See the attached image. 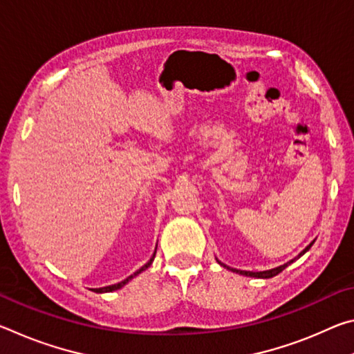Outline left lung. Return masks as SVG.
I'll return each instance as SVG.
<instances>
[{
	"instance_id": "8db88e82",
	"label": "left lung",
	"mask_w": 354,
	"mask_h": 354,
	"mask_svg": "<svg viewBox=\"0 0 354 354\" xmlns=\"http://www.w3.org/2000/svg\"><path fill=\"white\" fill-rule=\"evenodd\" d=\"M313 243L314 242H310L306 248H304L301 253L298 254V257H301L304 253H306V251L313 247ZM298 257H295V259H298ZM295 259H292V261H289L287 263H284V266H279V267H277V268H272V270H266V272H245V270H236V268H230L227 266H225V263H221L220 261H218V263H221V266H223L225 268H227V270H231V272H236V273H239V274H245V277H253V278H263V279H267V278H273V277H277L278 273H281L284 270V268L287 267V266H290V263L295 261Z\"/></svg>"
}]
</instances>
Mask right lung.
<instances>
[{"instance_id":"1","label":"right lung","mask_w":354,"mask_h":354,"mask_svg":"<svg viewBox=\"0 0 354 354\" xmlns=\"http://www.w3.org/2000/svg\"><path fill=\"white\" fill-rule=\"evenodd\" d=\"M154 256H156V251H154V254L151 256V259H149L147 263H145V266H143V267H140L139 268V270H137L136 273H133V274H131V277H128L127 279H123V281H120V283H117V284H112V286H106V287H100V289H93V292H97V293H104V292H112V290H118V289H122V287L124 286V284H127V283H129V281L131 279H133L134 277H137V274H139V273H142L143 270H147V268L149 267V266H151V262L154 261Z\"/></svg>"}]
</instances>
